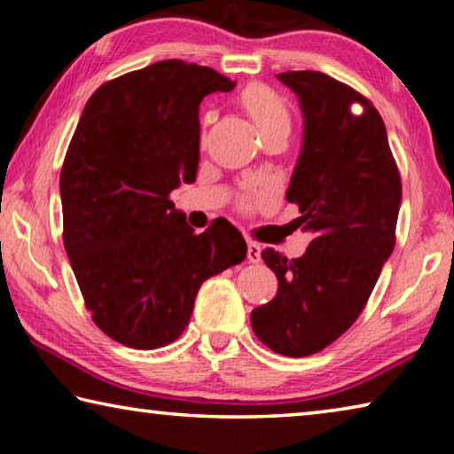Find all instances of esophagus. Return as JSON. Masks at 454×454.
<instances>
[{"label": "esophagus", "mask_w": 454, "mask_h": 454, "mask_svg": "<svg viewBox=\"0 0 454 454\" xmlns=\"http://www.w3.org/2000/svg\"><path fill=\"white\" fill-rule=\"evenodd\" d=\"M248 260L252 264H256V262H260V244H256V242H248Z\"/></svg>", "instance_id": "esophagus-1"}]
</instances>
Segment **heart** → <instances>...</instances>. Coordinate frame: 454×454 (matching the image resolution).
I'll list each match as a JSON object with an SVG mask.
<instances>
[{"label":"heart","instance_id":"b5f03b06","mask_svg":"<svg viewBox=\"0 0 454 454\" xmlns=\"http://www.w3.org/2000/svg\"><path fill=\"white\" fill-rule=\"evenodd\" d=\"M240 104L246 114L254 120L260 134L266 140L274 134H290L292 129V114L284 98L276 94L272 88L264 83H250L240 94ZM268 198V192L256 190L248 192L240 198V208H250L252 202H262Z\"/></svg>","mask_w":454,"mask_h":454}]
</instances>
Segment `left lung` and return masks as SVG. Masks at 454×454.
Instances as JSON below:
<instances>
[{
	"label": "left lung",
	"mask_w": 454,
	"mask_h": 454,
	"mask_svg": "<svg viewBox=\"0 0 454 454\" xmlns=\"http://www.w3.org/2000/svg\"><path fill=\"white\" fill-rule=\"evenodd\" d=\"M304 114V144L286 192L314 234L301 258L274 248L262 260L276 298L252 310L268 348L301 358L325 350L355 325L396 244L403 184L387 128L368 98L322 72H284Z\"/></svg>",
	"instance_id": "1"
}]
</instances>
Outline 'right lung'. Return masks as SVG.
<instances>
[{
	"label": "right lung",
	"mask_w": 454,
	"mask_h": 454,
	"mask_svg": "<svg viewBox=\"0 0 454 454\" xmlns=\"http://www.w3.org/2000/svg\"><path fill=\"white\" fill-rule=\"evenodd\" d=\"M234 86L166 59L102 83L83 107L59 174L61 236L91 320L124 347L174 342L202 282L248 252L228 220L196 234L170 200L196 180L200 102Z\"/></svg>",
	"instance_id": "add662e5"
}]
</instances>
